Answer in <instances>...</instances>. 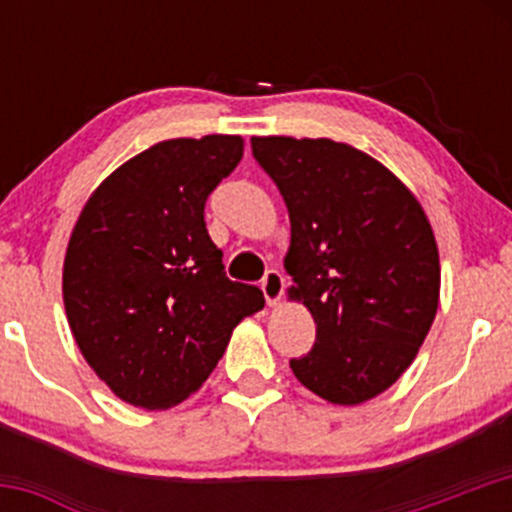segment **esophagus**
I'll use <instances>...</instances> for the list:
<instances>
[{
  "instance_id": "esophagus-1",
  "label": "esophagus",
  "mask_w": 512,
  "mask_h": 512,
  "mask_svg": "<svg viewBox=\"0 0 512 512\" xmlns=\"http://www.w3.org/2000/svg\"><path fill=\"white\" fill-rule=\"evenodd\" d=\"M262 292H265V299L270 307H275L282 299V292H285V277H282L280 270H267L265 277L260 282Z\"/></svg>"
}]
</instances>
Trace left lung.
Returning a JSON list of instances; mask_svg holds the SVG:
<instances>
[{
	"mask_svg": "<svg viewBox=\"0 0 512 512\" xmlns=\"http://www.w3.org/2000/svg\"><path fill=\"white\" fill-rule=\"evenodd\" d=\"M285 198L292 297L317 324L312 352L289 359L322 399L356 406L416 359L438 309L441 265L426 213L389 168L329 138H252Z\"/></svg>",
	"mask_w": 512,
	"mask_h": 512,
	"instance_id": "obj_1",
	"label": "left lung"
}]
</instances>
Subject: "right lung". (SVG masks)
<instances>
[{
    "label": "right lung",
    "mask_w": 512,
    "mask_h": 512,
    "mask_svg": "<svg viewBox=\"0 0 512 512\" xmlns=\"http://www.w3.org/2000/svg\"><path fill=\"white\" fill-rule=\"evenodd\" d=\"M240 136L173 138L94 190L71 232L64 307L81 354L118 399L170 409L203 386L255 285L227 280L205 200L237 168Z\"/></svg>",
    "instance_id": "obj_1"
}]
</instances>
